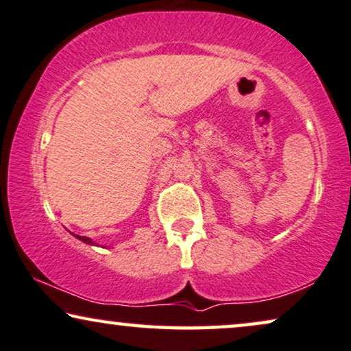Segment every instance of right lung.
I'll return each mask as SVG.
<instances>
[{
	"label": "right lung",
	"instance_id": "add662e5",
	"mask_svg": "<svg viewBox=\"0 0 351 351\" xmlns=\"http://www.w3.org/2000/svg\"><path fill=\"white\" fill-rule=\"evenodd\" d=\"M77 237H78V239H80V241L86 242V244H95V242H93V241L90 239V237H85V236H77Z\"/></svg>",
	"mask_w": 351,
	"mask_h": 351
}]
</instances>
